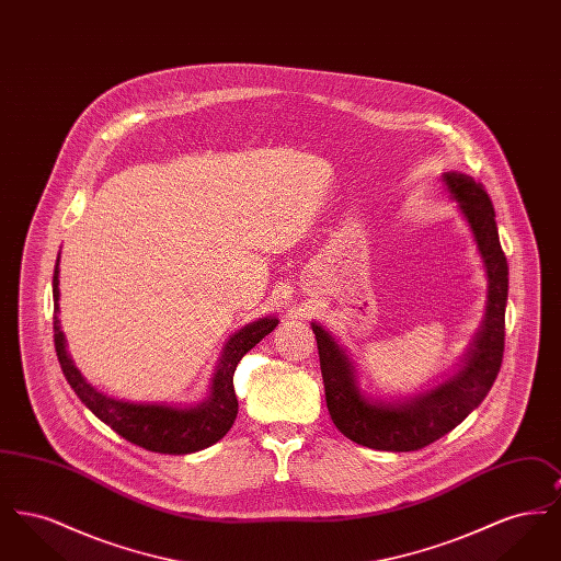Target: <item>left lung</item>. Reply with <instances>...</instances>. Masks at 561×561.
Returning <instances> with one entry per match:
<instances>
[{
    "instance_id": "1",
    "label": "left lung",
    "mask_w": 561,
    "mask_h": 561,
    "mask_svg": "<svg viewBox=\"0 0 561 561\" xmlns=\"http://www.w3.org/2000/svg\"><path fill=\"white\" fill-rule=\"evenodd\" d=\"M442 183L473 236L488 279L480 330L456 370L419 393L376 398L359 387V373L348 348L321 323H311L330 419L351 442L373 450L412 453L444 437L480 405L503 364L508 267L499 241L496 214L488 193L469 174L444 172Z\"/></svg>"
}]
</instances>
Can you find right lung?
Masks as SVG:
<instances>
[{"mask_svg":"<svg viewBox=\"0 0 561 561\" xmlns=\"http://www.w3.org/2000/svg\"><path fill=\"white\" fill-rule=\"evenodd\" d=\"M58 263L60 252L54 265V347L60 362L62 374L71 389L78 393L81 403L113 428L117 435L128 439L145 450L160 454L199 453L216 444L233 427L238 416V398L233 389V373L241 357L252 347H256L268 332L275 330L279 320L275 316L259 318L245 323L233 332L220 357L214 366L213 380L208 396L197 403H165V401H126L111 398L85 380L76 366L71 353L67 351V339L60 330V307H58Z\"/></svg>","mask_w":561,"mask_h":561,"instance_id":"right-lung-1","label":"right lung"}]
</instances>
